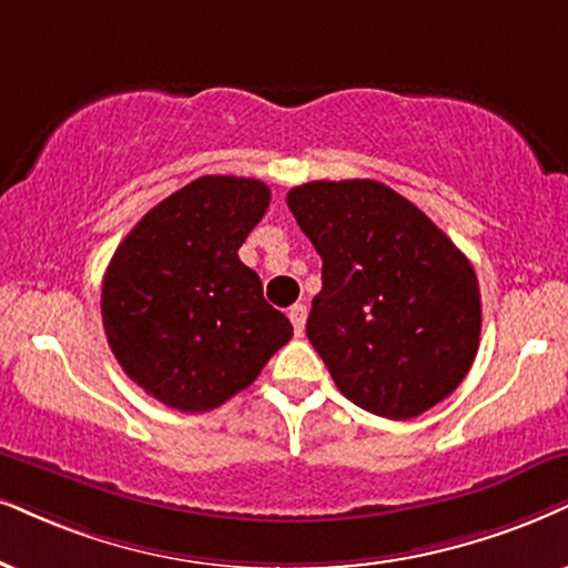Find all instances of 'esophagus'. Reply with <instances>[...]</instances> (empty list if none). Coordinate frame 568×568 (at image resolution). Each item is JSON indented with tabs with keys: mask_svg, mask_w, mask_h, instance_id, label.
Returning a JSON list of instances; mask_svg holds the SVG:
<instances>
[{
	"mask_svg": "<svg viewBox=\"0 0 568 568\" xmlns=\"http://www.w3.org/2000/svg\"><path fill=\"white\" fill-rule=\"evenodd\" d=\"M290 321L295 326V337H303L305 334V321H307V307L303 303L290 307Z\"/></svg>",
	"mask_w": 568,
	"mask_h": 568,
	"instance_id": "esophagus-1",
	"label": "esophagus"
}]
</instances>
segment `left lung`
<instances>
[{"label":"left lung","mask_w":568,"mask_h":568,"mask_svg":"<svg viewBox=\"0 0 568 568\" xmlns=\"http://www.w3.org/2000/svg\"><path fill=\"white\" fill-rule=\"evenodd\" d=\"M286 205L324 261L305 332L342 395L392 422L445 400L479 349L464 252L379 181H311Z\"/></svg>","instance_id":"obj_1"}]
</instances>
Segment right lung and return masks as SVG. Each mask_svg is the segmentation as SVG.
<instances>
[{
    "label": "right lung",
    "instance_id": "add662e5",
    "mask_svg": "<svg viewBox=\"0 0 568 568\" xmlns=\"http://www.w3.org/2000/svg\"><path fill=\"white\" fill-rule=\"evenodd\" d=\"M268 202L257 179L202 176L152 207L104 271L108 345L168 408H219L292 339L290 318L240 261Z\"/></svg>",
    "mask_w": 568,
    "mask_h": 568
}]
</instances>
